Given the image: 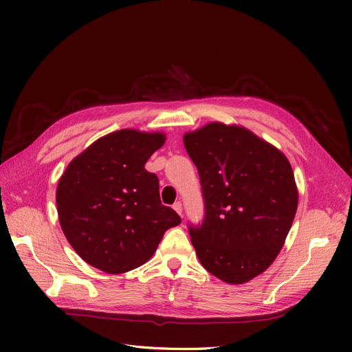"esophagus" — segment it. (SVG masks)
Segmentation results:
<instances>
[{
  "label": "esophagus",
  "instance_id": "obj_1",
  "mask_svg": "<svg viewBox=\"0 0 352 352\" xmlns=\"http://www.w3.org/2000/svg\"><path fill=\"white\" fill-rule=\"evenodd\" d=\"M173 208H175V211L177 212L179 216H182V202H180V201L175 202V204H173Z\"/></svg>",
  "mask_w": 352,
  "mask_h": 352
}]
</instances>
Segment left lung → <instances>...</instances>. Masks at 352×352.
<instances>
[{
    "label": "left lung",
    "instance_id": "8db88e82",
    "mask_svg": "<svg viewBox=\"0 0 352 352\" xmlns=\"http://www.w3.org/2000/svg\"><path fill=\"white\" fill-rule=\"evenodd\" d=\"M184 144L204 197V220L189 225L202 267L223 282H248L278 257L292 226V167L278 148L241 126L212 122L185 133Z\"/></svg>",
    "mask_w": 352,
    "mask_h": 352
}]
</instances>
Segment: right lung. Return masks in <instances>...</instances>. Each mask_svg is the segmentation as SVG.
<instances>
[{"mask_svg":"<svg viewBox=\"0 0 352 352\" xmlns=\"http://www.w3.org/2000/svg\"><path fill=\"white\" fill-rule=\"evenodd\" d=\"M164 133L122 129L100 138L73 158L58 180L63 232L83 261L110 274L140 267L164 232L180 223L162 204L158 177L145 163Z\"/></svg>","mask_w":352,"mask_h":352,"instance_id":"add662e5","label":"right lung"}]
</instances>
